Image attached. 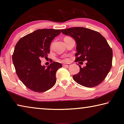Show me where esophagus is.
<instances>
[{
  "label": "esophagus",
  "instance_id": "obj_1",
  "mask_svg": "<svg viewBox=\"0 0 124 124\" xmlns=\"http://www.w3.org/2000/svg\"><path fill=\"white\" fill-rule=\"evenodd\" d=\"M70 66V64L69 63H64L63 64V66L65 67H69Z\"/></svg>",
  "mask_w": 124,
  "mask_h": 124
}]
</instances>
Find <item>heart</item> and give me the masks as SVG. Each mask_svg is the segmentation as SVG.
Here are the masks:
<instances>
[{"label":"heart","instance_id":"b5f03b06","mask_svg":"<svg viewBox=\"0 0 124 124\" xmlns=\"http://www.w3.org/2000/svg\"><path fill=\"white\" fill-rule=\"evenodd\" d=\"M67 37H65V38H67ZM51 46H52V45H51Z\"/></svg>","mask_w":124,"mask_h":124}]
</instances>
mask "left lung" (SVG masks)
<instances>
[{
  "label": "left lung",
  "instance_id": "obj_1",
  "mask_svg": "<svg viewBox=\"0 0 124 124\" xmlns=\"http://www.w3.org/2000/svg\"><path fill=\"white\" fill-rule=\"evenodd\" d=\"M65 35L72 37L77 43L75 62L86 61L85 67L73 75L74 80L87 87L100 84L112 66L113 51L105 38L99 32L84 27L62 29Z\"/></svg>",
  "mask_w": 124,
  "mask_h": 124
}]
</instances>
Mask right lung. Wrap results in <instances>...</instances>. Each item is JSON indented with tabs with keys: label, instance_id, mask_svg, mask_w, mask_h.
<instances>
[{
	"label": "right lung",
	"instance_id": "obj_1",
	"mask_svg": "<svg viewBox=\"0 0 124 124\" xmlns=\"http://www.w3.org/2000/svg\"><path fill=\"white\" fill-rule=\"evenodd\" d=\"M61 32V29H38L21 38L15 47L12 62L16 74L33 91L45 92L55 84L56 73L62 64L53 62L47 67L42 66L40 58L47 57L50 44Z\"/></svg>",
	"mask_w": 124,
	"mask_h": 124
}]
</instances>
